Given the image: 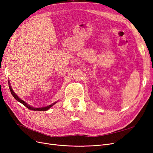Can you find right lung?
<instances>
[{
  "label": "right lung",
  "mask_w": 153,
  "mask_h": 153,
  "mask_svg": "<svg viewBox=\"0 0 153 153\" xmlns=\"http://www.w3.org/2000/svg\"><path fill=\"white\" fill-rule=\"evenodd\" d=\"M9 89H10V91H11V94H12V95L14 97V98H15V99L17 100V101H18L19 102H20L21 103H22L23 105H24L26 107H27L28 109H29L30 110H32V111H48L49 109H50V108L53 106V105H54L55 104V103L58 102H54V103H51V105H48V106H46V107H32V106H30V105L29 104H28V103H27V102H25V101H23V100H22L21 98H19V97L14 92V91H13V90L12 89V88H11V85H10V82H9Z\"/></svg>",
  "instance_id": "1"
}]
</instances>
